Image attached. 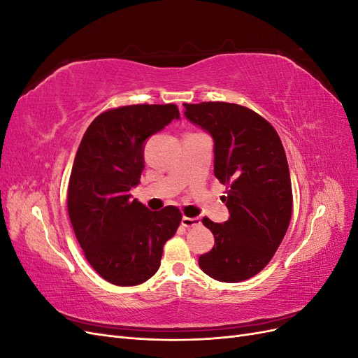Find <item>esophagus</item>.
Instances as JSON below:
<instances>
[{
    "instance_id": "esophagus-1",
    "label": "esophagus",
    "mask_w": 358,
    "mask_h": 358,
    "mask_svg": "<svg viewBox=\"0 0 358 358\" xmlns=\"http://www.w3.org/2000/svg\"><path fill=\"white\" fill-rule=\"evenodd\" d=\"M201 224V220L199 216H194V218H188V216H183L182 225L183 227H199Z\"/></svg>"
}]
</instances>
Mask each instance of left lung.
<instances>
[{
	"label": "left lung",
	"mask_w": 358,
	"mask_h": 358,
	"mask_svg": "<svg viewBox=\"0 0 358 358\" xmlns=\"http://www.w3.org/2000/svg\"><path fill=\"white\" fill-rule=\"evenodd\" d=\"M183 115L213 138V173L224 185L229 220L203 218L215 245L200 255L206 275L241 282L263 270L288 230L292 210L289 169L282 142L264 117L248 107L183 103Z\"/></svg>",
	"instance_id": "1"
}]
</instances>
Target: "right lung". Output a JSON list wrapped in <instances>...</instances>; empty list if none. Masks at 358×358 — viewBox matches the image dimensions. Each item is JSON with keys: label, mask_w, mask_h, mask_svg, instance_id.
<instances>
[{"label": "right lung", "mask_w": 358, "mask_h": 358, "mask_svg": "<svg viewBox=\"0 0 358 358\" xmlns=\"http://www.w3.org/2000/svg\"><path fill=\"white\" fill-rule=\"evenodd\" d=\"M173 119L175 104H134L96 116L86 129L69 182V216L90 264L107 282L143 284L161 264L162 246L182 213L175 206L149 210L131 199L145 169L146 140Z\"/></svg>", "instance_id": "obj_1"}]
</instances>
